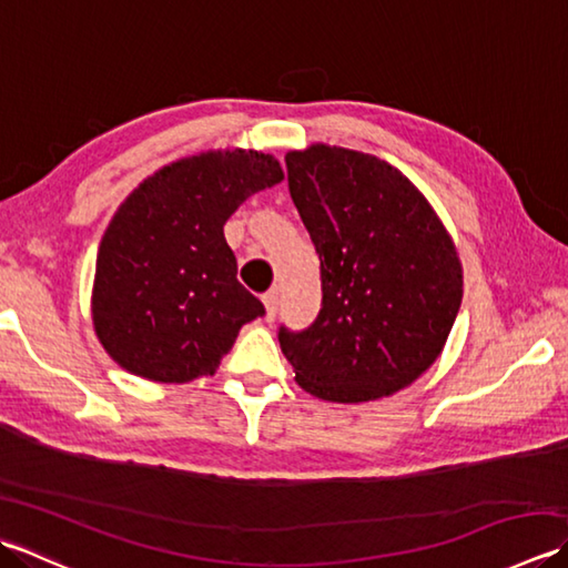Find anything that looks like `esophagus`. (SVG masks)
I'll return each mask as SVG.
<instances>
[{"label":"esophagus","instance_id":"esophagus-1","mask_svg":"<svg viewBox=\"0 0 568 568\" xmlns=\"http://www.w3.org/2000/svg\"><path fill=\"white\" fill-rule=\"evenodd\" d=\"M263 305H265V320L273 322L277 315V307H281V295L277 291H268L263 295Z\"/></svg>","mask_w":568,"mask_h":568}]
</instances>
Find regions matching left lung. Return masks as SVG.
Here are the masks:
<instances>
[{"label": "left lung", "instance_id": "obj_1", "mask_svg": "<svg viewBox=\"0 0 568 568\" xmlns=\"http://www.w3.org/2000/svg\"><path fill=\"white\" fill-rule=\"evenodd\" d=\"M285 163L322 268L317 320L277 334L297 385L329 403L407 388L439 358L462 307L464 271L449 232L376 155L312 143Z\"/></svg>", "mask_w": 568, "mask_h": 568}]
</instances>
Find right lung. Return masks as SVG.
Returning <instances> with one entry per match:
<instances>
[{
	"mask_svg": "<svg viewBox=\"0 0 568 568\" xmlns=\"http://www.w3.org/2000/svg\"><path fill=\"white\" fill-rule=\"evenodd\" d=\"M271 153L204 151L149 175L119 204L98 251L92 324L124 371L155 383L214 376L263 305L236 281L224 224L281 183Z\"/></svg>",
	"mask_w": 568,
	"mask_h": 568,
	"instance_id": "add662e5",
	"label": "right lung"
}]
</instances>
